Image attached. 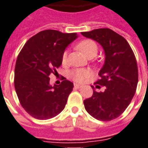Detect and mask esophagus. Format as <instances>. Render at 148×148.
Instances as JSON below:
<instances>
[{
	"label": "esophagus",
	"instance_id": "34e87169",
	"mask_svg": "<svg viewBox=\"0 0 148 148\" xmlns=\"http://www.w3.org/2000/svg\"><path fill=\"white\" fill-rule=\"evenodd\" d=\"M82 87V86L81 85H78V84H74V88L75 89H80Z\"/></svg>",
	"mask_w": 148,
	"mask_h": 148
}]
</instances>
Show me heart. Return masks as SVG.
I'll list each match as a JSON object with an SVG mask.
<instances>
[{"label": "heart", "mask_w": 148, "mask_h": 148, "mask_svg": "<svg viewBox=\"0 0 148 148\" xmlns=\"http://www.w3.org/2000/svg\"><path fill=\"white\" fill-rule=\"evenodd\" d=\"M77 49H79L85 54V56L88 58H93L98 53V45L96 42L90 39L83 40L79 42L77 45ZM67 60V52L65 51L62 55V62L65 63ZM90 71L86 69H77L70 72L69 76L74 82H84L90 76Z\"/></svg>", "instance_id": "1"}]
</instances>
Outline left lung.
Returning a JSON list of instances; mask_svg holds the SVG:
<instances>
[{
	"label": "left lung",
	"instance_id": "1",
	"mask_svg": "<svg viewBox=\"0 0 148 148\" xmlns=\"http://www.w3.org/2000/svg\"><path fill=\"white\" fill-rule=\"evenodd\" d=\"M82 34L102 45L105 62L96 84L105 86L84 100L86 110L101 121L118 118L129 106L138 84V67L135 54L127 40L110 29H97Z\"/></svg>",
	"mask_w": 148,
	"mask_h": 148
}]
</instances>
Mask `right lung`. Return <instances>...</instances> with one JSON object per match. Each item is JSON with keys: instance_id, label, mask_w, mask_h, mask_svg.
<instances>
[{"instance_id": "obj_1", "label": "right lung", "mask_w": 148, "mask_h": 148, "mask_svg": "<svg viewBox=\"0 0 148 148\" xmlns=\"http://www.w3.org/2000/svg\"><path fill=\"white\" fill-rule=\"evenodd\" d=\"M77 38L76 33L47 29L29 38L21 50L15 66L14 86L21 106L32 117L49 119L65 108L74 84L64 77L60 85L51 86L49 75L56 74L65 49Z\"/></svg>"}]
</instances>
